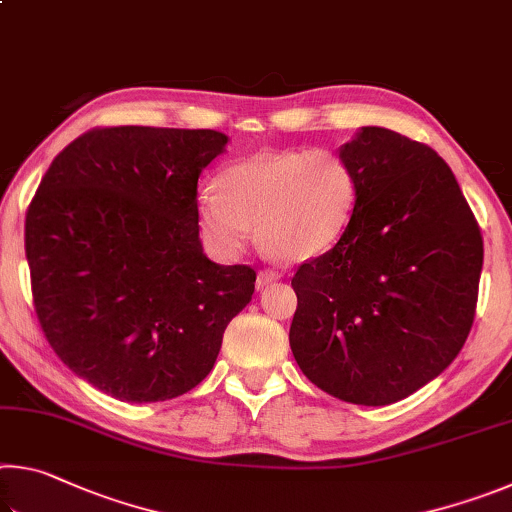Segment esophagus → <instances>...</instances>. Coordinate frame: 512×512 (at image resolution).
Here are the masks:
<instances>
[{"mask_svg":"<svg viewBox=\"0 0 512 512\" xmlns=\"http://www.w3.org/2000/svg\"><path fill=\"white\" fill-rule=\"evenodd\" d=\"M280 277H282V273L275 271V268H262V271L257 273V289L268 287V284L280 280Z\"/></svg>","mask_w":512,"mask_h":512,"instance_id":"esophagus-1","label":"esophagus"}]
</instances>
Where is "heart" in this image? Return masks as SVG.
I'll return each instance as SVG.
<instances>
[{
	"label": "heart",
	"mask_w": 512,
	"mask_h": 512,
	"mask_svg": "<svg viewBox=\"0 0 512 512\" xmlns=\"http://www.w3.org/2000/svg\"><path fill=\"white\" fill-rule=\"evenodd\" d=\"M198 196V223L223 255L253 239L266 253L307 262L339 244L357 207L359 180L339 151H268L241 160Z\"/></svg>",
	"instance_id": "b5f03b06"
}]
</instances>
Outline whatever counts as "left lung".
<instances>
[{
	"instance_id": "obj_1",
	"label": "left lung",
	"mask_w": 512,
	"mask_h": 512,
	"mask_svg": "<svg viewBox=\"0 0 512 512\" xmlns=\"http://www.w3.org/2000/svg\"><path fill=\"white\" fill-rule=\"evenodd\" d=\"M341 155L357 173V207L339 244L293 275L289 343L320 391L384 406L429 384L461 352L483 239L431 146L363 126Z\"/></svg>"
}]
</instances>
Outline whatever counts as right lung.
<instances>
[{
	"instance_id": "right-lung-1",
	"label": "right lung",
	"mask_w": 512,
	"mask_h": 512,
	"mask_svg": "<svg viewBox=\"0 0 512 512\" xmlns=\"http://www.w3.org/2000/svg\"><path fill=\"white\" fill-rule=\"evenodd\" d=\"M225 144L207 128H94L56 155L29 205L42 332L69 370L115 400L192 391L253 298V268L214 264L198 239V176Z\"/></svg>"
}]
</instances>
